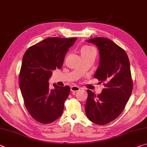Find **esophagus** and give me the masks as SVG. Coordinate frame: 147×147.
Wrapping results in <instances>:
<instances>
[{"mask_svg":"<svg viewBox=\"0 0 147 147\" xmlns=\"http://www.w3.org/2000/svg\"><path fill=\"white\" fill-rule=\"evenodd\" d=\"M80 90V88L76 86H73L71 87V92H78V91H79Z\"/></svg>","mask_w":147,"mask_h":147,"instance_id":"obj_1","label":"esophagus"}]
</instances>
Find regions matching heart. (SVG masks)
I'll use <instances>...</instances> for the list:
<instances>
[{"label": "heart", "instance_id": "1", "mask_svg": "<svg viewBox=\"0 0 147 147\" xmlns=\"http://www.w3.org/2000/svg\"><path fill=\"white\" fill-rule=\"evenodd\" d=\"M91 50H93V48L92 47H90V46H84V47H82V49H81V53L88 52V51H90Z\"/></svg>", "mask_w": 147, "mask_h": 147}]
</instances>
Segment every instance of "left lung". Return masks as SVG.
<instances>
[{"instance_id": "1", "label": "left lung", "mask_w": 147, "mask_h": 147, "mask_svg": "<svg viewBox=\"0 0 147 147\" xmlns=\"http://www.w3.org/2000/svg\"><path fill=\"white\" fill-rule=\"evenodd\" d=\"M95 44L99 52V65L94 78L105 88L95 95L87 90L86 115L92 122L105 125L116 119L124 111L131 96L133 81L129 58L125 51L110 39L96 37L86 40Z\"/></svg>"}]
</instances>
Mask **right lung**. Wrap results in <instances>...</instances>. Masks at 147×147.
<instances>
[{"label":"right lung","mask_w":147,"mask_h":147,"mask_svg":"<svg viewBox=\"0 0 147 147\" xmlns=\"http://www.w3.org/2000/svg\"><path fill=\"white\" fill-rule=\"evenodd\" d=\"M76 38H47L28 48L22 59L20 88L25 105L38 122L50 124L62 115L70 87H61L48 80L52 71L61 69L64 58Z\"/></svg>","instance_id":"right-lung-1"}]
</instances>
